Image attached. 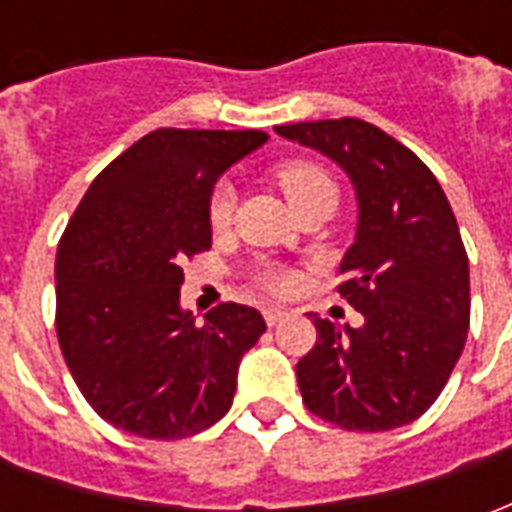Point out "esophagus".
Segmentation results:
<instances>
[{
    "mask_svg": "<svg viewBox=\"0 0 512 512\" xmlns=\"http://www.w3.org/2000/svg\"><path fill=\"white\" fill-rule=\"evenodd\" d=\"M263 318H266L268 326H277V323H282L288 318V312L279 310V307H266V310H263Z\"/></svg>",
    "mask_w": 512,
    "mask_h": 512,
    "instance_id": "34e87169",
    "label": "esophagus"
}]
</instances>
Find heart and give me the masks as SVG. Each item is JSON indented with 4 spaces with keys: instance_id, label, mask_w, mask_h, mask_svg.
<instances>
[{
    "instance_id": "b5f03b06",
    "label": "heart",
    "mask_w": 512,
    "mask_h": 512,
    "mask_svg": "<svg viewBox=\"0 0 512 512\" xmlns=\"http://www.w3.org/2000/svg\"><path fill=\"white\" fill-rule=\"evenodd\" d=\"M277 183L285 191L296 208H307L312 200H318L323 194H337V183L334 178L315 161H304V158H296V161H285L277 167ZM235 211V186L230 180H219L211 189V197H208V222H211L213 230H222L230 224ZM255 285L266 293H274V296H285L290 290L296 288V274L290 268L279 266V263H260L255 268Z\"/></svg>"
}]
</instances>
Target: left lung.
I'll list each match as a JSON object with an SVG mask.
<instances>
[{
  "instance_id": "obj_1",
  "label": "left lung",
  "mask_w": 512,
  "mask_h": 512,
  "mask_svg": "<svg viewBox=\"0 0 512 512\" xmlns=\"http://www.w3.org/2000/svg\"><path fill=\"white\" fill-rule=\"evenodd\" d=\"M354 180L356 244L337 293L359 329L312 318L318 340L296 365L304 406L345 430H392L422 417L450 378L469 332V257L436 175L367 120L277 126Z\"/></svg>"
}]
</instances>
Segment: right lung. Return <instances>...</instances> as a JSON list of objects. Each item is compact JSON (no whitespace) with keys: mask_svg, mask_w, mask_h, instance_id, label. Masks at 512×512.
I'll list each match as a JSON object with an SVG mask.
<instances>
[{"mask_svg":"<svg viewBox=\"0 0 512 512\" xmlns=\"http://www.w3.org/2000/svg\"><path fill=\"white\" fill-rule=\"evenodd\" d=\"M266 131L158 128L90 183L57 246V340L84 400L139 439H186L230 411L263 315L180 310L183 263L211 249L216 178Z\"/></svg>","mask_w":512,"mask_h":512,"instance_id":"obj_1","label":"right lung"}]
</instances>
